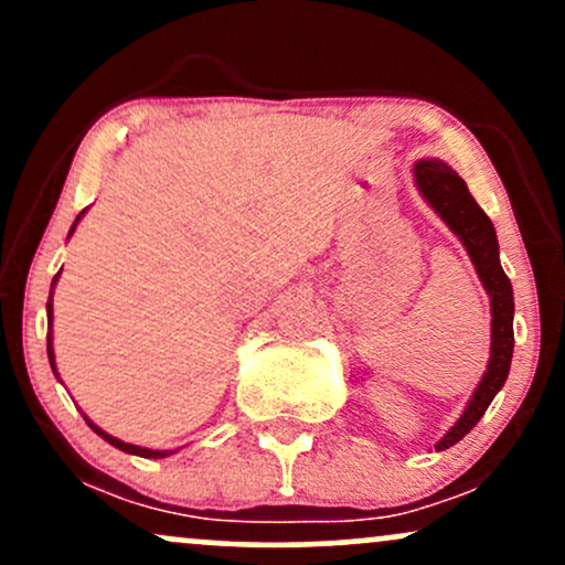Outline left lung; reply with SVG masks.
I'll return each mask as SVG.
<instances>
[{"instance_id":"8db88e82","label":"left lung","mask_w":565,"mask_h":565,"mask_svg":"<svg viewBox=\"0 0 565 565\" xmlns=\"http://www.w3.org/2000/svg\"><path fill=\"white\" fill-rule=\"evenodd\" d=\"M414 178H417L419 191L427 199V204L444 217V223L457 233L459 242L468 249L472 265H476L478 276H481L486 291L491 297V359L486 369L481 385L476 395L470 398L468 408L459 417V423L438 440L436 449L444 451L449 446L462 440L478 419L483 417L494 395L502 391L504 380H508L512 345H515V334H512V313H515V302H512V284L508 274L499 263V244L494 225L486 212L478 206V201L470 196L468 185L459 178L451 167L444 161L423 159L414 164Z\"/></svg>"}]
</instances>
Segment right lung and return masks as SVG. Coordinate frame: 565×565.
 I'll return each mask as SVG.
<instances>
[{"label":"right lung","mask_w":565,"mask_h":565,"mask_svg":"<svg viewBox=\"0 0 565 565\" xmlns=\"http://www.w3.org/2000/svg\"><path fill=\"white\" fill-rule=\"evenodd\" d=\"M82 215H84V212H82ZM79 215V217H82ZM79 217H76V223H79ZM76 223H74V228H76ZM74 228H71V233H74ZM57 276H61V274H57ZM55 276V278H57ZM55 284V281H53ZM47 316H50V319H53V305H50L47 302ZM47 355H50V364H53V372H55V355H53V340H50V337H47ZM57 374V372H55ZM87 425L89 427H93V430L97 433V436H100V438H106L108 440V444H111V446H116V449H121V451H127V454H138V457H153V459H157V457H167V451H153V449H140V446H132V444H125V440H119V438H114V436H108V433H103L100 430V427H95L93 423H89V419H87Z\"/></svg>","instance_id":"right-lung-1"}]
</instances>
